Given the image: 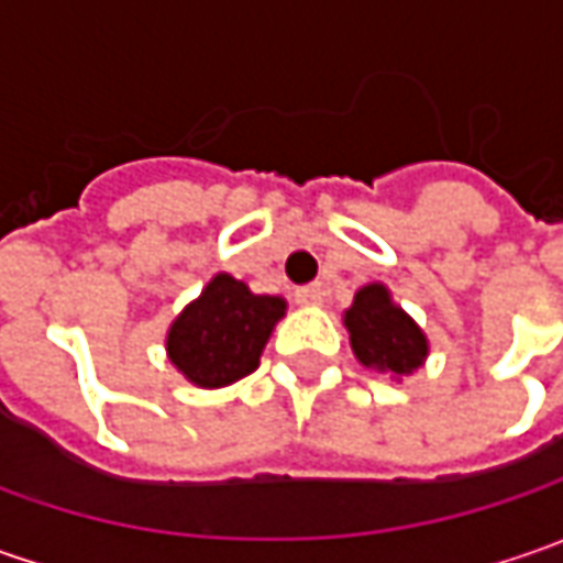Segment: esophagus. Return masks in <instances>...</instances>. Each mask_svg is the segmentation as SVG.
<instances>
[{
    "label": "esophagus",
    "instance_id": "esophagus-1",
    "mask_svg": "<svg viewBox=\"0 0 563 563\" xmlns=\"http://www.w3.org/2000/svg\"><path fill=\"white\" fill-rule=\"evenodd\" d=\"M322 297H325L322 285H303V288H297V291H294V300H297V303H303V307H316V303H322Z\"/></svg>",
    "mask_w": 563,
    "mask_h": 563
}]
</instances>
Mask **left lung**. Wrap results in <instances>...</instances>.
<instances>
[{"instance_id":"8db88e82","label":"left lung","mask_w":563,"mask_h":563,"mask_svg":"<svg viewBox=\"0 0 563 563\" xmlns=\"http://www.w3.org/2000/svg\"><path fill=\"white\" fill-rule=\"evenodd\" d=\"M351 332V347L363 366L404 376L413 373L426 357V335L420 325L391 303L382 285H366L354 297V307L344 313Z\"/></svg>"}]
</instances>
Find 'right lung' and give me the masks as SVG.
I'll return each mask as SVG.
<instances>
[{"instance_id":"obj_1","label":"right lung","mask_w":563,"mask_h":563,"mask_svg":"<svg viewBox=\"0 0 563 563\" xmlns=\"http://www.w3.org/2000/svg\"><path fill=\"white\" fill-rule=\"evenodd\" d=\"M285 316V300L250 294L244 282L216 275L168 329V357L194 385L219 388L250 376Z\"/></svg>"}]
</instances>
